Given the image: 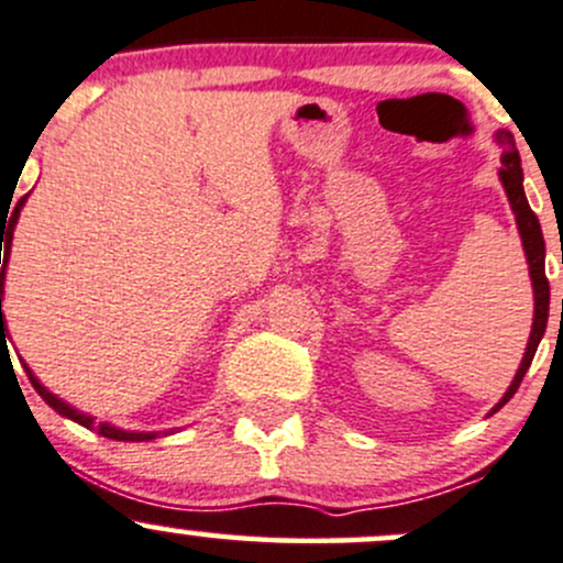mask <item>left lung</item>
<instances>
[{"instance_id": "left-lung-1", "label": "left lung", "mask_w": 563, "mask_h": 563, "mask_svg": "<svg viewBox=\"0 0 563 563\" xmlns=\"http://www.w3.org/2000/svg\"><path fill=\"white\" fill-rule=\"evenodd\" d=\"M494 142L499 144L501 155V168H499V183L505 187L507 192V201H510L512 214H516V225L518 233H521V244H523V255L526 263H529V276H531V289H534V322H531V332H529V343H526V352L521 365H518L516 378L510 380L507 391L501 395V400L488 410V416L497 413V410L510 400L512 395L518 391L521 380L529 371L531 360H534L537 346H540L542 335H545L548 328V308H550V284L545 279V239H542V228L537 214L531 211L529 201H526V192H523V168H521V155L516 150V139H512L510 131L499 129L494 134Z\"/></svg>"}]
</instances>
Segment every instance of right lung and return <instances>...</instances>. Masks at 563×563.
<instances>
[{
	"label": "right lung",
	"instance_id": "obj_1",
	"mask_svg": "<svg viewBox=\"0 0 563 563\" xmlns=\"http://www.w3.org/2000/svg\"><path fill=\"white\" fill-rule=\"evenodd\" d=\"M26 198H29V192L21 198V201L15 203V207H10V209L4 207L2 209L4 211V217H2V241H4L2 300H4V274H8V263H10V246H13V231H15V225H18V214H21V209H23V203H26ZM8 213L11 214L10 218L7 217ZM2 317H4V313H2ZM8 341H10V330H8V322H4V319H2V354H4V360H8V354H10ZM18 360H21V356H18ZM21 365H23V371H26L29 380H32V386H34V389H37V395L42 397V400L51 405V408L56 410V413H62V416H66V419L77 421V424H80V427L96 429V432L104 434V438L125 440V443H144V440H155L161 434V432H136V429H120V427H114V424H107V421H104V424H101V421H99V424H96V416L82 413V410H77L75 405H69L66 400H62V397H58V395H53V391L47 389V386L40 384V378L34 376V371L26 365V362L21 360ZM172 432H174V429H168V432H163V434H172Z\"/></svg>",
	"mask_w": 563,
	"mask_h": 563
}]
</instances>
